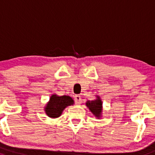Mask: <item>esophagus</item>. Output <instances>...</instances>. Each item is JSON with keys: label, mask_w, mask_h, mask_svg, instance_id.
<instances>
[{"label": "esophagus", "mask_w": 155, "mask_h": 155, "mask_svg": "<svg viewBox=\"0 0 155 155\" xmlns=\"http://www.w3.org/2000/svg\"><path fill=\"white\" fill-rule=\"evenodd\" d=\"M74 100H75V102H76V104H80L81 103H82V98H81L80 95H76L74 97Z\"/></svg>", "instance_id": "1"}]
</instances>
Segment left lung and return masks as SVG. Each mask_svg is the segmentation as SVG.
I'll list each match as a JSON object with an SVG mask.
<instances>
[{
  "label": "left lung",
  "instance_id": "1",
  "mask_svg": "<svg viewBox=\"0 0 155 155\" xmlns=\"http://www.w3.org/2000/svg\"><path fill=\"white\" fill-rule=\"evenodd\" d=\"M85 104L96 117L100 118L101 117L102 101L99 96H97V98L95 100L87 101Z\"/></svg>",
  "mask_w": 155,
  "mask_h": 155
}]
</instances>
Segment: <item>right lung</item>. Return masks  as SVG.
<instances>
[{
    "label": "right lung",
    "mask_w": 155,
    "mask_h": 155,
    "mask_svg": "<svg viewBox=\"0 0 155 155\" xmlns=\"http://www.w3.org/2000/svg\"><path fill=\"white\" fill-rule=\"evenodd\" d=\"M74 101L68 95L58 96L57 94H52L50 100L45 107V111L49 117H59L62 114L63 110L67 106L73 105Z\"/></svg>",
    "instance_id": "obj_1"
}]
</instances>
